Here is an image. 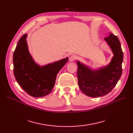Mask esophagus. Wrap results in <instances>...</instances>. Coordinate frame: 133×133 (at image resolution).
Returning <instances> with one entry per match:
<instances>
[{"instance_id": "34e87169", "label": "esophagus", "mask_w": 133, "mask_h": 133, "mask_svg": "<svg viewBox=\"0 0 133 133\" xmlns=\"http://www.w3.org/2000/svg\"><path fill=\"white\" fill-rule=\"evenodd\" d=\"M76 58V55L74 54H70L69 55V60L71 62L74 61V60H75V59Z\"/></svg>"}]
</instances>
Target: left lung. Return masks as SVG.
<instances>
[{
	"instance_id": "1",
	"label": "left lung",
	"mask_w": 133,
	"mask_h": 133,
	"mask_svg": "<svg viewBox=\"0 0 133 133\" xmlns=\"http://www.w3.org/2000/svg\"><path fill=\"white\" fill-rule=\"evenodd\" d=\"M104 41L114 54L108 65L94 70L77 61L78 85L83 93L90 97L108 94L114 89L122 74L123 53L119 39L110 33Z\"/></svg>"
}]
</instances>
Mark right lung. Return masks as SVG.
I'll return each instance as SVG.
<instances>
[{
	"label": "right lung",
	"instance_id": "obj_1",
	"mask_svg": "<svg viewBox=\"0 0 133 133\" xmlns=\"http://www.w3.org/2000/svg\"><path fill=\"white\" fill-rule=\"evenodd\" d=\"M24 34L13 54L14 74L17 83L29 95L43 97L53 91L57 75L68 61V58L41 66L32 58Z\"/></svg>",
	"mask_w": 133,
	"mask_h": 133
}]
</instances>
